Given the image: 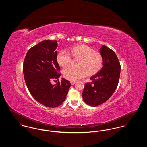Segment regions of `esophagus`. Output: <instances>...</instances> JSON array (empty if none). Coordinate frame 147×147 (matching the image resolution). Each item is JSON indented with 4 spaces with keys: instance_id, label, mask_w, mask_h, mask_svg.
Masks as SVG:
<instances>
[{
    "instance_id": "esophagus-1",
    "label": "esophagus",
    "mask_w": 147,
    "mask_h": 147,
    "mask_svg": "<svg viewBox=\"0 0 147 147\" xmlns=\"http://www.w3.org/2000/svg\"><path fill=\"white\" fill-rule=\"evenodd\" d=\"M76 83V81H71L70 82V83L71 85H74Z\"/></svg>"
}]
</instances>
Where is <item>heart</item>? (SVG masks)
Returning a JSON list of instances; mask_svg holds the SVG:
<instances>
[{"label":"heart","mask_w":147,"mask_h":147,"mask_svg":"<svg viewBox=\"0 0 147 147\" xmlns=\"http://www.w3.org/2000/svg\"><path fill=\"white\" fill-rule=\"evenodd\" d=\"M70 55L74 59L78 60L76 63L78 67H69L63 70V76L69 80L75 81L86 74L88 76H94L102 68L103 58L101 54L86 45L71 46L68 52L61 51L56 58L58 64L62 67L69 65L71 62Z\"/></svg>","instance_id":"b5f03b06"}]
</instances>
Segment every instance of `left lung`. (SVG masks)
Masks as SVG:
<instances>
[{
	"label": "left lung",
	"mask_w": 147,
	"mask_h": 147,
	"mask_svg": "<svg viewBox=\"0 0 147 147\" xmlns=\"http://www.w3.org/2000/svg\"><path fill=\"white\" fill-rule=\"evenodd\" d=\"M100 52L103 67L90 77L92 82L85 84L82 94L84 102L91 106L101 105L110 98L117 88L120 76V63L114 51L102 45Z\"/></svg>",
	"instance_id": "left-lung-1"
}]
</instances>
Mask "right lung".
<instances>
[{
  "mask_svg": "<svg viewBox=\"0 0 147 147\" xmlns=\"http://www.w3.org/2000/svg\"><path fill=\"white\" fill-rule=\"evenodd\" d=\"M57 41L45 40L29 49L23 64L25 83L32 97L48 107H56L65 101L70 82L62 78L61 82L52 85L61 74L57 62Z\"/></svg>",
  "mask_w": 147,
  "mask_h": 147,
  "instance_id": "1",
  "label": "right lung"
}]
</instances>
